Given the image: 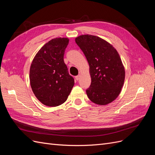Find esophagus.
Masks as SVG:
<instances>
[{"label":"esophagus","instance_id":"esophagus-1","mask_svg":"<svg viewBox=\"0 0 155 155\" xmlns=\"http://www.w3.org/2000/svg\"><path fill=\"white\" fill-rule=\"evenodd\" d=\"M80 78H81V76H80V75H78V76H76V79L77 81H79V79H80Z\"/></svg>","mask_w":155,"mask_h":155}]
</instances>
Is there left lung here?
I'll return each mask as SVG.
<instances>
[{"label":"left lung","instance_id":"8db88e82","mask_svg":"<svg viewBox=\"0 0 155 155\" xmlns=\"http://www.w3.org/2000/svg\"><path fill=\"white\" fill-rule=\"evenodd\" d=\"M90 67L91 84L87 96L97 105H105L118 96L125 80V69L118 51L99 37L83 35L75 39Z\"/></svg>","mask_w":155,"mask_h":155}]
</instances>
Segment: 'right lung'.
Wrapping results in <instances>:
<instances>
[{
  "label": "right lung",
  "instance_id": "add662e5",
  "mask_svg": "<svg viewBox=\"0 0 155 155\" xmlns=\"http://www.w3.org/2000/svg\"><path fill=\"white\" fill-rule=\"evenodd\" d=\"M67 38H55L37 52L30 70L31 87L42 104L56 107L66 101L74 85L64 62Z\"/></svg>",
  "mask_w": 155,
  "mask_h": 155
}]
</instances>
